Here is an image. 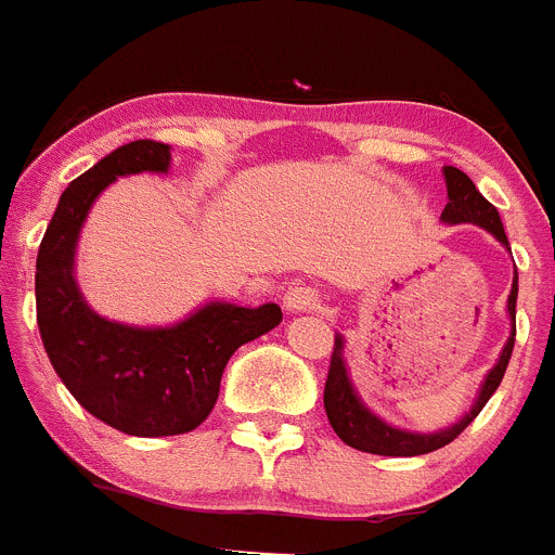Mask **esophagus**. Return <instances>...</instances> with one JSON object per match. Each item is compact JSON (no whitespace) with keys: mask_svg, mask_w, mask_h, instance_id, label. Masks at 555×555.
I'll use <instances>...</instances> for the list:
<instances>
[{"mask_svg":"<svg viewBox=\"0 0 555 555\" xmlns=\"http://www.w3.org/2000/svg\"><path fill=\"white\" fill-rule=\"evenodd\" d=\"M288 311H317L322 308V294L311 286H292L286 292Z\"/></svg>","mask_w":555,"mask_h":555,"instance_id":"1","label":"esophagus"}]
</instances>
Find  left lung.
<instances>
[{
	"instance_id": "8db88e82",
	"label": "left lung",
	"mask_w": 555,
	"mask_h": 555,
	"mask_svg": "<svg viewBox=\"0 0 555 555\" xmlns=\"http://www.w3.org/2000/svg\"><path fill=\"white\" fill-rule=\"evenodd\" d=\"M444 180H448V197L450 203L444 205L442 219L450 224H461V222H473L480 224V228H487L489 233L498 238L500 244H506V230H503V222H500V214L492 203H489L478 189H475L473 180L464 175L455 166H444ZM508 313H517V281H514L512 294H508ZM514 336H517V325H514L512 338H508V345L503 347V356H500L498 366L487 375V384L480 389L478 403L475 409L469 411L461 423H455L453 428L439 430V434H409V430L391 428L386 425L384 420H377L375 414L361 405V400L356 397L350 386V377H347L345 361H341V338L336 336V345H333V356H331V370H327V380H325V411L327 420H331L333 430L345 444L350 448L361 450V453H375V455H425L434 453V450L444 448L461 434V430L467 428L473 423L475 416L480 414V409L487 405L489 397L494 395V389L500 386L503 375H506L508 358H512L514 350Z\"/></svg>"
}]
</instances>
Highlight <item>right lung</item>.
I'll use <instances>...</instances> for the list:
<instances>
[{
	"instance_id": "1",
	"label": "right lung",
	"mask_w": 555,
	"mask_h": 555,
	"mask_svg": "<svg viewBox=\"0 0 555 555\" xmlns=\"http://www.w3.org/2000/svg\"><path fill=\"white\" fill-rule=\"evenodd\" d=\"M169 144L130 141L61 194L36 261L43 350L77 403L130 436H178L205 423L230 356L281 325V306L210 302L175 327H127L96 317L77 292L75 244L100 191L121 175L169 169Z\"/></svg>"
}]
</instances>
